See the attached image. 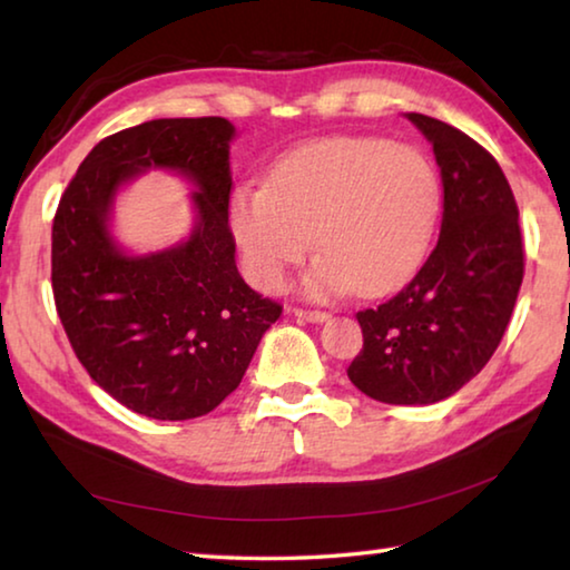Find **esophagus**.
Wrapping results in <instances>:
<instances>
[{"label":"esophagus","instance_id":"34e87169","mask_svg":"<svg viewBox=\"0 0 570 570\" xmlns=\"http://www.w3.org/2000/svg\"><path fill=\"white\" fill-rule=\"evenodd\" d=\"M292 314H294V316H298V320H304V322H314V324H322V322L330 320V314H326V312H320V308H302V306H296V308H292Z\"/></svg>","mask_w":570,"mask_h":570}]
</instances>
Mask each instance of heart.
<instances>
[{
  "mask_svg": "<svg viewBox=\"0 0 570 570\" xmlns=\"http://www.w3.org/2000/svg\"><path fill=\"white\" fill-rule=\"evenodd\" d=\"M440 210L435 168L420 150L377 138L308 142L278 160L268 186H240L228 220L250 282L282 286L314 246V294L377 296L428 254Z\"/></svg>",
  "mask_w": 570,
  "mask_h": 570,
  "instance_id": "obj_1",
  "label": "heart"
}]
</instances>
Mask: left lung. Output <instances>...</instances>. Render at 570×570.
Here are the masks:
<instances>
[{
	"mask_svg": "<svg viewBox=\"0 0 570 570\" xmlns=\"http://www.w3.org/2000/svg\"><path fill=\"white\" fill-rule=\"evenodd\" d=\"M407 120L440 166V238L407 286L356 312L364 344L346 374L377 402L432 404L475 377L503 340L523 284V236L498 160L448 122Z\"/></svg>",
	"mask_w": 570,
	"mask_h": 570,
	"instance_id": "obj_1",
	"label": "left lung"
}]
</instances>
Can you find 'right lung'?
Returning <instances> with one entry per match:
<instances>
[{
  "instance_id": "1",
  "label": "right lung",
  "mask_w": 570,
  "mask_h": 570,
  "mask_svg": "<svg viewBox=\"0 0 570 570\" xmlns=\"http://www.w3.org/2000/svg\"><path fill=\"white\" fill-rule=\"evenodd\" d=\"M236 128L226 118H160L100 140L65 188L52 224V294L90 377L153 420H193L234 392L282 304L236 268L228 226ZM186 175L197 226L188 242L128 257L107 228L114 193L138 171Z\"/></svg>"
}]
</instances>
